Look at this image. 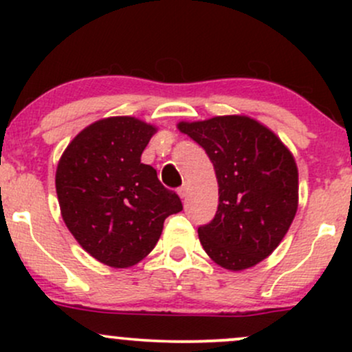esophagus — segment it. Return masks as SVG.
Instances as JSON below:
<instances>
[{"label":"esophagus","mask_w":352,"mask_h":352,"mask_svg":"<svg viewBox=\"0 0 352 352\" xmlns=\"http://www.w3.org/2000/svg\"><path fill=\"white\" fill-rule=\"evenodd\" d=\"M179 195H180V199H187V195H188V184H184L182 185V187L179 188Z\"/></svg>","instance_id":"34e87169"}]
</instances>
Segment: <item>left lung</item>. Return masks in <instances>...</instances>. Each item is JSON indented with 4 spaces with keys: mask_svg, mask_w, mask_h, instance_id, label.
<instances>
[{
    "mask_svg": "<svg viewBox=\"0 0 352 352\" xmlns=\"http://www.w3.org/2000/svg\"><path fill=\"white\" fill-rule=\"evenodd\" d=\"M207 152L218 180V210L199 227L200 243L221 268L240 272L281 243L298 210V167L276 135L246 116L180 122Z\"/></svg>",
    "mask_w": 352,
    "mask_h": 352,
    "instance_id": "left-lung-1",
    "label": "left lung"
}]
</instances>
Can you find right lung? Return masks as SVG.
<instances>
[{
    "instance_id": "obj_1",
    "label": "right lung",
    "mask_w": 352,
    "mask_h": 352,
    "mask_svg": "<svg viewBox=\"0 0 352 352\" xmlns=\"http://www.w3.org/2000/svg\"><path fill=\"white\" fill-rule=\"evenodd\" d=\"M157 129L120 116L87 125L72 139L56 170L64 223L86 252L112 268L144 260L182 201L140 162Z\"/></svg>"
}]
</instances>
